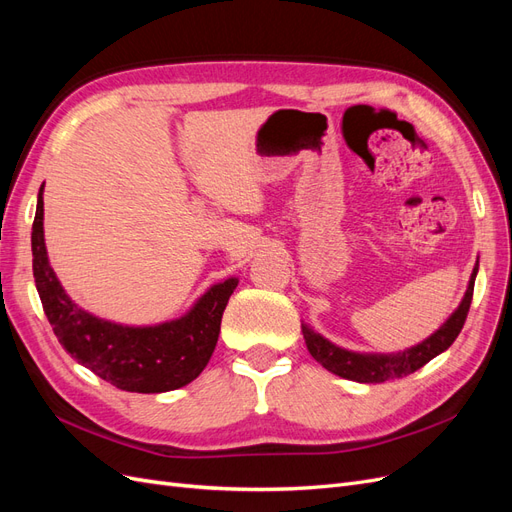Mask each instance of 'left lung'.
<instances>
[{
  "instance_id": "left-lung-1",
  "label": "left lung",
  "mask_w": 512,
  "mask_h": 512,
  "mask_svg": "<svg viewBox=\"0 0 512 512\" xmlns=\"http://www.w3.org/2000/svg\"><path fill=\"white\" fill-rule=\"evenodd\" d=\"M476 273H478V262L474 265L468 290L463 294L459 307L451 316H448V320L436 333H431L427 339H423L421 344H416L412 348L399 350V352H354L329 342L327 337H322L320 333H316L312 327H309V324L303 322L301 329L305 337V346L309 354H312L324 369H329L331 374L339 378L378 384V382L410 376L416 369H421L425 363H429L433 356L442 354L461 333L463 322H466L470 312Z\"/></svg>"
}]
</instances>
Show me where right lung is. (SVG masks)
<instances>
[{"label": "right lung", "instance_id": "right-lung-1", "mask_svg": "<svg viewBox=\"0 0 512 512\" xmlns=\"http://www.w3.org/2000/svg\"><path fill=\"white\" fill-rule=\"evenodd\" d=\"M44 183L32 228L34 277L44 314L74 361L130 393H166L200 376L218 344L222 314L239 280L213 284L188 312L149 327L111 322L76 305L57 280L44 243Z\"/></svg>", "mask_w": 512, "mask_h": 512}]
</instances>
